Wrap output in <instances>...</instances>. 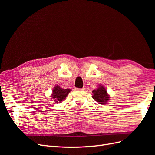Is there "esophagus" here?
<instances>
[{"label":"esophagus","mask_w":155,"mask_h":155,"mask_svg":"<svg viewBox=\"0 0 155 155\" xmlns=\"http://www.w3.org/2000/svg\"><path fill=\"white\" fill-rule=\"evenodd\" d=\"M85 88H84V87H83L82 88H76V91H85Z\"/></svg>","instance_id":"esophagus-1"}]
</instances>
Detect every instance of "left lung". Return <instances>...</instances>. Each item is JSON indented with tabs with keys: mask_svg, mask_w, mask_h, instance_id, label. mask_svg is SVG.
<instances>
[{
	"mask_svg": "<svg viewBox=\"0 0 155 155\" xmlns=\"http://www.w3.org/2000/svg\"><path fill=\"white\" fill-rule=\"evenodd\" d=\"M93 99L100 104L104 105L109 100V96L107 94V90L103 87H99L96 90L92 91Z\"/></svg>",
	"mask_w": 155,
	"mask_h": 155,
	"instance_id": "obj_1",
	"label": "left lung"
}]
</instances>
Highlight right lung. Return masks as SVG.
<instances>
[{
	"mask_svg": "<svg viewBox=\"0 0 155 155\" xmlns=\"http://www.w3.org/2000/svg\"><path fill=\"white\" fill-rule=\"evenodd\" d=\"M70 91H71L70 89H63L59 86H55L53 89V93L51 97H53L54 101L58 104V103L62 101L66 98Z\"/></svg>",
	"mask_w": 155,
	"mask_h": 155,
	"instance_id": "1",
	"label": "right lung"
}]
</instances>
